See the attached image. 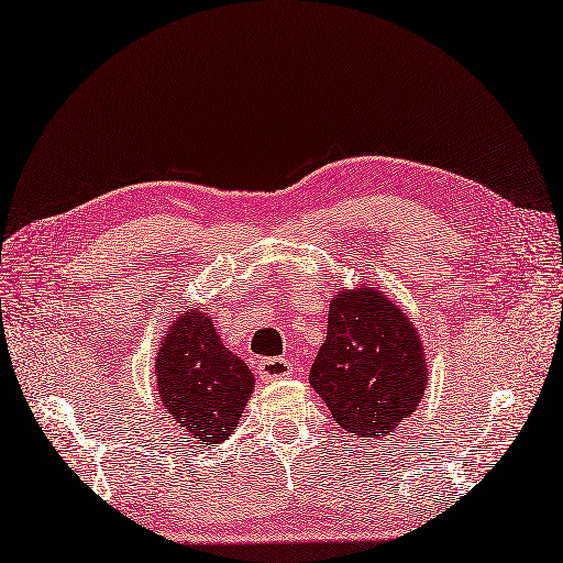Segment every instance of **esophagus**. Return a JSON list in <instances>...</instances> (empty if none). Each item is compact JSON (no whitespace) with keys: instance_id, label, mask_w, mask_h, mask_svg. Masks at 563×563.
I'll return each instance as SVG.
<instances>
[{"instance_id":"1","label":"esophagus","mask_w":563,"mask_h":563,"mask_svg":"<svg viewBox=\"0 0 563 563\" xmlns=\"http://www.w3.org/2000/svg\"><path fill=\"white\" fill-rule=\"evenodd\" d=\"M257 371L262 380H280L292 373V364L283 357H266V360H260Z\"/></svg>"}]
</instances>
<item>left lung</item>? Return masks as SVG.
Wrapping results in <instances>:
<instances>
[{
  "label": "left lung",
  "instance_id": "8db88e82",
  "mask_svg": "<svg viewBox=\"0 0 563 563\" xmlns=\"http://www.w3.org/2000/svg\"><path fill=\"white\" fill-rule=\"evenodd\" d=\"M427 378L424 345L408 313L378 287L334 295L308 380L345 431L364 441L391 435L418 410Z\"/></svg>",
  "mask_w": 563,
  "mask_h": 563
}]
</instances>
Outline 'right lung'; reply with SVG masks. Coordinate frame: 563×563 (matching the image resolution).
Listing matches in <instances>:
<instances>
[{
    "mask_svg": "<svg viewBox=\"0 0 563 563\" xmlns=\"http://www.w3.org/2000/svg\"><path fill=\"white\" fill-rule=\"evenodd\" d=\"M155 378L166 412L201 445L227 441L255 389L253 371L224 347L203 308L174 318L159 343Z\"/></svg>",
    "mask_w": 563,
    "mask_h": 563,
    "instance_id": "1",
    "label": "right lung"
}]
</instances>
